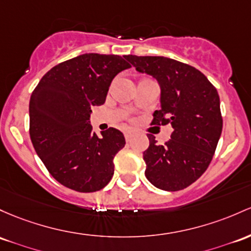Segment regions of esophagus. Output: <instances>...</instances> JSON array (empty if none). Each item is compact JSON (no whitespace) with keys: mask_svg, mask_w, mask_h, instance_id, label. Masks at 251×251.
Instances as JSON below:
<instances>
[{"mask_svg":"<svg viewBox=\"0 0 251 251\" xmlns=\"http://www.w3.org/2000/svg\"><path fill=\"white\" fill-rule=\"evenodd\" d=\"M132 136H133V133H132L131 131L125 132V139H126V142H130V140L132 139Z\"/></svg>","mask_w":251,"mask_h":251,"instance_id":"obj_1","label":"esophagus"}]
</instances>
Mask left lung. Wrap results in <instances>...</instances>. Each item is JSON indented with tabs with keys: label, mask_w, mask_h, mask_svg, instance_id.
<instances>
[{
	"label": "left lung",
	"mask_w": 251,
	"mask_h": 251,
	"mask_svg": "<svg viewBox=\"0 0 251 251\" xmlns=\"http://www.w3.org/2000/svg\"><path fill=\"white\" fill-rule=\"evenodd\" d=\"M139 73L153 76L161 85V109L151 125L173 127L170 139L143 152L145 176L153 186L169 192L187 188L210 166L222 134L219 95L201 71L159 56H125Z\"/></svg>",
	"instance_id": "1"
}]
</instances>
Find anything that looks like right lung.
Wrapping results in <instances>:
<instances>
[{"instance_id": "add662e5", "label": "right lung", "mask_w": 251, "mask_h": 251, "mask_svg": "<svg viewBox=\"0 0 251 251\" xmlns=\"http://www.w3.org/2000/svg\"><path fill=\"white\" fill-rule=\"evenodd\" d=\"M131 68L117 54L85 53L48 71L29 100V136L49 173L68 188L102 189L114 174L113 158L125 147L109 127L101 136L89 124L93 106L106 101L112 79Z\"/></svg>"}]
</instances>
